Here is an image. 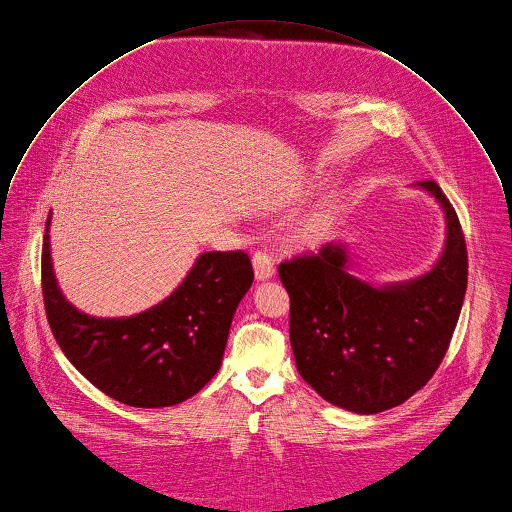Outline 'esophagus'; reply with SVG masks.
Masks as SVG:
<instances>
[{
  "label": "esophagus",
  "instance_id": "1",
  "mask_svg": "<svg viewBox=\"0 0 512 512\" xmlns=\"http://www.w3.org/2000/svg\"><path fill=\"white\" fill-rule=\"evenodd\" d=\"M252 266H254V276L258 282H264L274 276V262L264 252H256L252 256Z\"/></svg>",
  "mask_w": 512,
  "mask_h": 512
}]
</instances>
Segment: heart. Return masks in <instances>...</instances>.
Listing matches in <instances>:
<instances>
[{
    "label": "heart",
    "instance_id": "b5f03b06",
    "mask_svg": "<svg viewBox=\"0 0 512 512\" xmlns=\"http://www.w3.org/2000/svg\"><path fill=\"white\" fill-rule=\"evenodd\" d=\"M332 226V210L330 206H320L312 214H308L294 232V242L298 246H316L326 238Z\"/></svg>",
    "mask_w": 512,
    "mask_h": 512
}]
</instances>
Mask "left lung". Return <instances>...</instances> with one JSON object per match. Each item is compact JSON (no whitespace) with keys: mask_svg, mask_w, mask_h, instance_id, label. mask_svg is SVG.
Here are the masks:
<instances>
[{"mask_svg":"<svg viewBox=\"0 0 512 512\" xmlns=\"http://www.w3.org/2000/svg\"><path fill=\"white\" fill-rule=\"evenodd\" d=\"M446 224L434 266L404 282L360 280L346 242L282 262L290 344L300 376L330 404L356 414L394 408L436 372L460 316L468 260L454 208L436 182H416Z\"/></svg>","mask_w":512,"mask_h":512,"instance_id":"8db88e82","label":"left lung"}]
</instances>
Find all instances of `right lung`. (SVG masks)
I'll use <instances>...</instances> for the list:
<instances>
[{
	"mask_svg": "<svg viewBox=\"0 0 512 512\" xmlns=\"http://www.w3.org/2000/svg\"><path fill=\"white\" fill-rule=\"evenodd\" d=\"M52 212L42 250V292L50 328L66 358L104 394L138 408L174 406L220 370L234 312L254 270L244 252H202L178 288L152 308L120 318L78 310L60 290Z\"/></svg>",
	"mask_w": 512,
	"mask_h": 512,
	"instance_id": "add662e5",
	"label": "right lung"
}]
</instances>
